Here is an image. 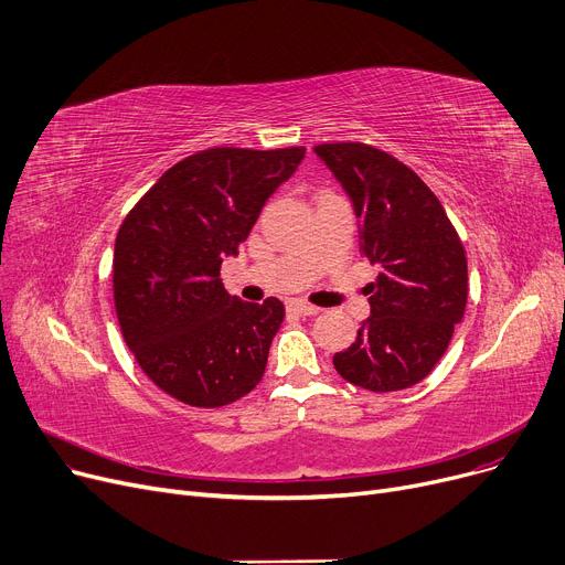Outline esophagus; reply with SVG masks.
<instances>
[{
    "label": "esophagus",
    "instance_id": "obj_1",
    "mask_svg": "<svg viewBox=\"0 0 565 565\" xmlns=\"http://www.w3.org/2000/svg\"><path fill=\"white\" fill-rule=\"evenodd\" d=\"M288 311H290V313H295V316H316L320 309H318V307H313V305H307V302L295 300V302H290V305H288Z\"/></svg>",
    "mask_w": 565,
    "mask_h": 565
}]
</instances>
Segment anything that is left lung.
<instances>
[{
  "label": "left lung",
  "mask_w": 565,
  "mask_h": 565,
  "mask_svg": "<svg viewBox=\"0 0 565 565\" xmlns=\"http://www.w3.org/2000/svg\"><path fill=\"white\" fill-rule=\"evenodd\" d=\"M360 217V252L380 267L371 316L334 369L369 392L422 382L467 307V256L439 199L407 164L362 141L313 146Z\"/></svg>",
  "instance_id": "left-lung-1"
}]
</instances>
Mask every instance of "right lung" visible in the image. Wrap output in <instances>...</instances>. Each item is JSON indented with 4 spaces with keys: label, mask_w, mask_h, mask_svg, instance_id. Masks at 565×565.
I'll return each instance as SVG.
<instances>
[{
    "label": "right lung",
    "mask_w": 565,
    "mask_h": 565,
    "mask_svg": "<svg viewBox=\"0 0 565 565\" xmlns=\"http://www.w3.org/2000/svg\"><path fill=\"white\" fill-rule=\"evenodd\" d=\"M305 151H199L167 169L118 228L116 318L141 371L175 401L222 407L260 382L284 305L228 295L220 267Z\"/></svg>",
    "instance_id": "right-lung-1"
}]
</instances>
